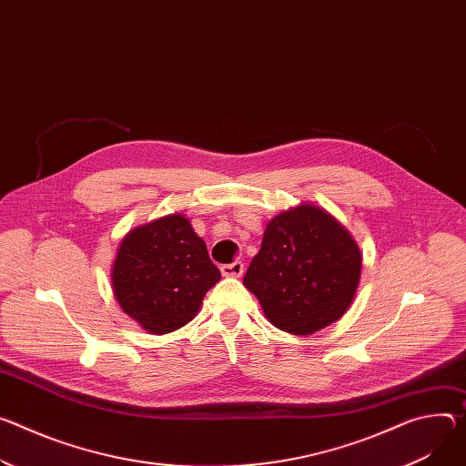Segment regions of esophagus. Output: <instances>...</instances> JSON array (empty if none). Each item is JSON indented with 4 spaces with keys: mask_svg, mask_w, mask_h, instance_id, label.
Returning <instances> with one entry per match:
<instances>
[{
    "mask_svg": "<svg viewBox=\"0 0 466 466\" xmlns=\"http://www.w3.org/2000/svg\"><path fill=\"white\" fill-rule=\"evenodd\" d=\"M221 273H223L225 277H234V279H238V277L243 275V264H241V262L227 264V266L221 268Z\"/></svg>",
    "mask_w": 466,
    "mask_h": 466,
    "instance_id": "34e87169",
    "label": "esophagus"
}]
</instances>
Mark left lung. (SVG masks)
Wrapping results in <instances>:
<instances>
[{
    "instance_id": "1",
    "label": "left lung",
    "mask_w": 466,
    "mask_h": 466,
    "mask_svg": "<svg viewBox=\"0 0 466 466\" xmlns=\"http://www.w3.org/2000/svg\"><path fill=\"white\" fill-rule=\"evenodd\" d=\"M362 252L351 232L312 202L275 216L243 286L277 329L307 336L340 319L360 282Z\"/></svg>"
}]
</instances>
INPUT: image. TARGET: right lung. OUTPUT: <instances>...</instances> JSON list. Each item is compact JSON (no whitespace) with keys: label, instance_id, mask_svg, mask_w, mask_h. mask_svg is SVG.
Masks as SVG:
<instances>
[{"label":"right lung","instance_id":"1","mask_svg":"<svg viewBox=\"0 0 466 466\" xmlns=\"http://www.w3.org/2000/svg\"><path fill=\"white\" fill-rule=\"evenodd\" d=\"M221 271L182 214L136 227L118 243L111 289L118 307L150 334L187 325Z\"/></svg>","mask_w":466,"mask_h":466}]
</instances>
